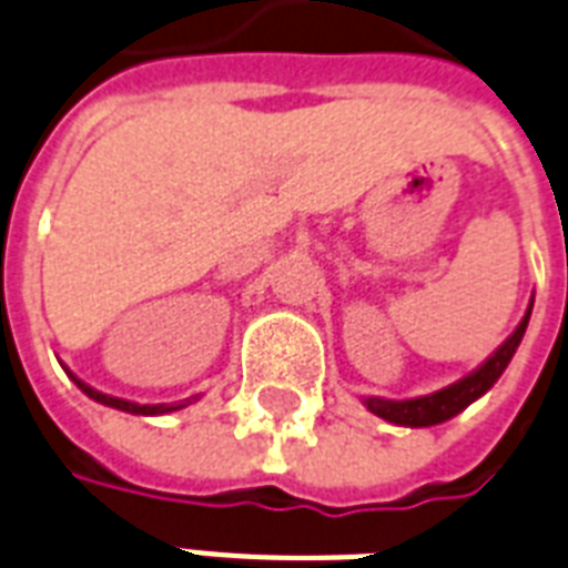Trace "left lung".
Listing matches in <instances>:
<instances>
[{"instance_id":"1","label":"left lung","mask_w":568,"mask_h":568,"mask_svg":"<svg viewBox=\"0 0 568 568\" xmlns=\"http://www.w3.org/2000/svg\"><path fill=\"white\" fill-rule=\"evenodd\" d=\"M530 311H534V302L527 305L521 323L516 325V332L509 334L507 341L495 349V353L486 358V362L471 371L468 376H463L459 382H453L447 388L433 390L426 397H412V399H385V397H364V406L367 412H373L382 420L397 426H435L444 424L456 417L463 408H468L474 399H480L486 390L500 379V373L507 371V364L513 362L518 344L527 332V323H530Z\"/></svg>"}]
</instances>
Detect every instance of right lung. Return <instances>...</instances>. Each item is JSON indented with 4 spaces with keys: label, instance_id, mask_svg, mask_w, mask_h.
<instances>
[{
    "label": "right lung",
    "instance_id": "1",
    "mask_svg": "<svg viewBox=\"0 0 568 568\" xmlns=\"http://www.w3.org/2000/svg\"><path fill=\"white\" fill-rule=\"evenodd\" d=\"M68 376L73 382H77V388L85 394V397H91L94 403H103V406L109 408H118V412H130V415H144V417H151V415H169V412H178V408H186L192 406L197 399L195 397H189V399H180V403H156V406H142V403H130V399H121V397H112V394H103V390H97L91 388V385H85L82 379H77L73 373L68 371Z\"/></svg>",
    "mask_w": 568,
    "mask_h": 568
}]
</instances>
